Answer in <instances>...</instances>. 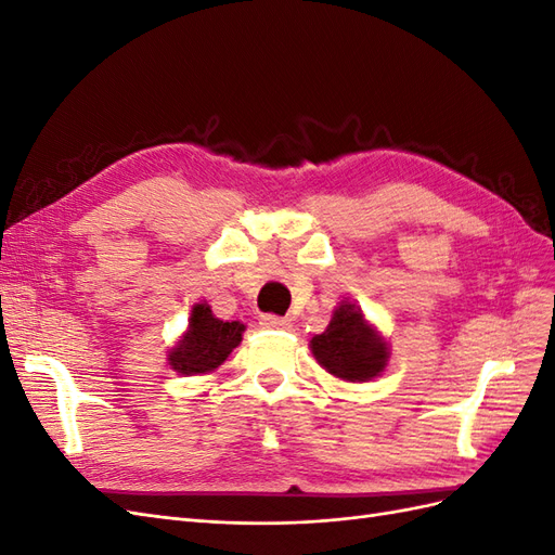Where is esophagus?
Wrapping results in <instances>:
<instances>
[{"mask_svg": "<svg viewBox=\"0 0 555 555\" xmlns=\"http://www.w3.org/2000/svg\"><path fill=\"white\" fill-rule=\"evenodd\" d=\"M259 324H261L263 328H287V326H289V319L268 312V314H261V317H259Z\"/></svg>", "mask_w": 555, "mask_h": 555, "instance_id": "1", "label": "esophagus"}]
</instances>
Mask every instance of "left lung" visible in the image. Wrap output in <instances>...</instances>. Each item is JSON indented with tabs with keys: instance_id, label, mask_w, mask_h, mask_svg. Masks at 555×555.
Returning <instances> with one entry per match:
<instances>
[{
	"instance_id": "8db88e82",
	"label": "left lung",
	"mask_w": 555,
	"mask_h": 555,
	"mask_svg": "<svg viewBox=\"0 0 555 555\" xmlns=\"http://www.w3.org/2000/svg\"><path fill=\"white\" fill-rule=\"evenodd\" d=\"M312 354L326 371L347 382L377 377L389 351L379 335L365 324L359 308L343 304L333 312L328 328L312 338Z\"/></svg>"
}]
</instances>
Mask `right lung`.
I'll return each mask as SVG.
<instances>
[{"instance_id": "obj_1", "label": "right lung", "mask_w": 555, "mask_h": 555, "mask_svg": "<svg viewBox=\"0 0 555 555\" xmlns=\"http://www.w3.org/2000/svg\"><path fill=\"white\" fill-rule=\"evenodd\" d=\"M243 331L245 326L241 322H222L212 317V310L206 304L194 306L190 331L182 335V340L169 354L173 371L182 375L215 371L227 361L231 349L238 347Z\"/></svg>"}]
</instances>
